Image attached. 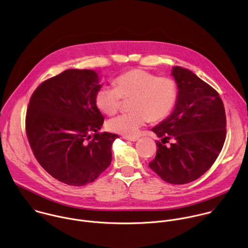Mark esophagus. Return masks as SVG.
I'll list each match as a JSON object with an SVG mask.
<instances>
[{"label":"esophagus","instance_id":"34e87169","mask_svg":"<svg viewBox=\"0 0 248 248\" xmlns=\"http://www.w3.org/2000/svg\"><path fill=\"white\" fill-rule=\"evenodd\" d=\"M124 139L127 140V141H131V142H136L139 140L138 137H125V136H124Z\"/></svg>","mask_w":248,"mask_h":248}]
</instances>
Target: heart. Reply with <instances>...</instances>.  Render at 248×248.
Masks as SVG:
<instances>
[{"instance_id":"b5f03b06","label":"heart","mask_w":248,"mask_h":248,"mask_svg":"<svg viewBox=\"0 0 248 248\" xmlns=\"http://www.w3.org/2000/svg\"><path fill=\"white\" fill-rule=\"evenodd\" d=\"M114 84L115 87L99 88L96 94V104L103 113L114 115L120 109L122 98H133V112L117 116L106 124L109 131L125 137L137 136L150 119L158 122L167 118L178 96V87L173 78H158L142 69H133L120 75Z\"/></svg>"}]
</instances>
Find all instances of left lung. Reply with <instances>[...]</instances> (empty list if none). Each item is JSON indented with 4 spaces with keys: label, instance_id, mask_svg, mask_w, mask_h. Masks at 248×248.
<instances>
[{
    "label": "left lung",
    "instance_id": "1",
    "mask_svg": "<svg viewBox=\"0 0 248 248\" xmlns=\"http://www.w3.org/2000/svg\"><path fill=\"white\" fill-rule=\"evenodd\" d=\"M171 76L177 100L172 112L151 129L162 143H156L149 166L168 183L186 184L204 174L217 158L225 141L226 116L217 92L192 71L174 66ZM170 139L175 142L167 147Z\"/></svg>",
    "mask_w": 248,
    "mask_h": 248
}]
</instances>
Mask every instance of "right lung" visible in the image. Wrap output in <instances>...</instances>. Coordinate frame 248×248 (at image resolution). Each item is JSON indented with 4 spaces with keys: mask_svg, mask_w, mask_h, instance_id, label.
I'll return each instance as SVG.
<instances>
[{
    "mask_svg": "<svg viewBox=\"0 0 248 248\" xmlns=\"http://www.w3.org/2000/svg\"><path fill=\"white\" fill-rule=\"evenodd\" d=\"M101 86L99 72L68 69L41 83L30 100L26 130L31 148L44 170L67 185L93 182L111 163L119 136L99 133L104 117L96 94Z\"/></svg>",
    "mask_w": 248,
    "mask_h": 248,
    "instance_id": "add662e5",
    "label": "right lung"
}]
</instances>
